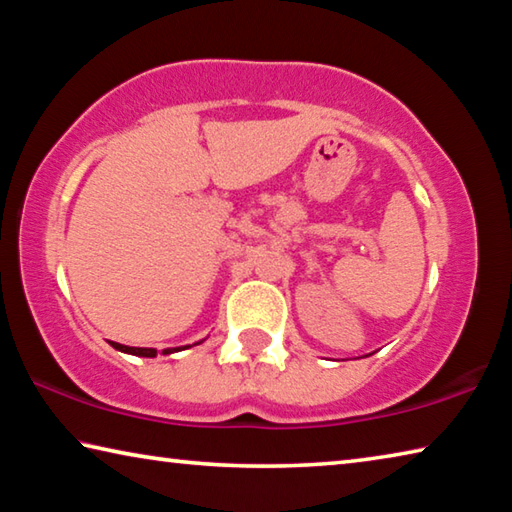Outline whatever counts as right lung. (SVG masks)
<instances>
[{"instance_id":"add662e5","label":"right lung","mask_w":512,"mask_h":512,"mask_svg":"<svg viewBox=\"0 0 512 512\" xmlns=\"http://www.w3.org/2000/svg\"><path fill=\"white\" fill-rule=\"evenodd\" d=\"M135 354H140V357H155V352L158 350H151V348H137V350H133Z\"/></svg>"}]
</instances>
